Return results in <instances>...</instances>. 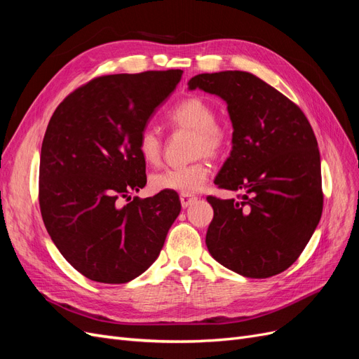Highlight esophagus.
<instances>
[{
  "instance_id": "esophagus-1",
  "label": "esophagus",
  "mask_w": 359,
  "mask_h": 359,
  "mask_svg": "<svg viewBox=\"0 0 359 359\" xmlns=\"http://www.w3.org/2000/svg\"><path fill=\"white\" fill-rule=\"evenodd\" d=\"M198 198L193 196V194H180V201H181V205L182 208H187V206H190L194 201H196Z\"/></svg>"
}]
</instances>
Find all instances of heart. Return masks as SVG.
Returning a JSON list of instances; mask_svg holds the SVG:
<instances>
[{
    "mask_svg": "<svg viewBox=\"0 0 359 359\" xmlns=\"http://www.w3.org/2000/svg\"><path fill=\"white\" fill-rule=\"evenodd\" d=\"M168 123L175 128L191 130V154L194 157H217L227 145V132L215 121V107L199 95H191L177 103L168 112ZM163 142L153 127H145L137 137V153L148 165H156L161 157ZM210 165L196 160L187 166L165 169L151 177L156 191H178L191 194L201 191L210 178Z\"/></svg>",
    "mask_w": 359,
    "mask_h": 359,
    "instance_id": "obj_1",
    "label": "heart"
}]
</instances>
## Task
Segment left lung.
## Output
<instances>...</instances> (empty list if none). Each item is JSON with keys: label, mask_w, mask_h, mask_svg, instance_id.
<instances>
[{"label": "left lung", "mask_w": 359, "mask_h": 359, "mask_svg": "<svg viewBox=\"0 0 359 359\" xmlns=\"http://www.w3.org/2000/svg\"><path fill=\"white\" fill-rule=\"evenodd\" d=\"M189 88L227 103L232 151L214 182L243 193L240 201L206 198L214 210L206 247L244 277L283 273L306 248L323 208L320 154L309 119L248 72L202 73Z\"/></svg>", "instance_id": "left-lung-1"}]
</instances>
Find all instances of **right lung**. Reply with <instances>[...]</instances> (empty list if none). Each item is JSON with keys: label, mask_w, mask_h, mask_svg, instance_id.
Instances as JSON below:
<instances>
[{"label": "right lung", "mask_w": 359, "mask_h": 359, "mask_svg": "<svg viewBox=\"0 0 359 359\" xmlns=\"http://www.w3.org/2000/svg\"><path fill=\"white\" fill-rule=\"evenodd\" d=\"M181 76H100L69 94L50 118L40 156V211L53 244L86 278L121 285L142 274L181 211L175 191L121 205L145 187L137 137Z\"/></svg>", "instance_id": "obj_1"}]
</instances>
